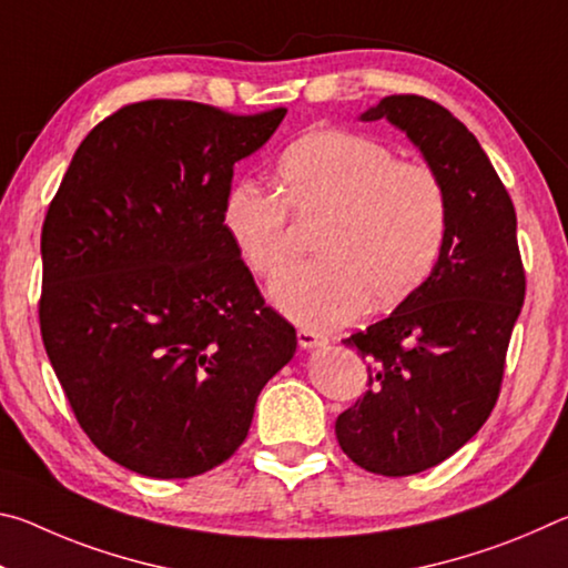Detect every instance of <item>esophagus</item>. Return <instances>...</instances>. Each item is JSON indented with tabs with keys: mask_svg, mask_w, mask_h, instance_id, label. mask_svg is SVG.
<instances>
[{
	"mask_svg": "<svg viewBox=\"0 0 568 568\" xmlns=\"http://www.w3.org/2000/svg\"><path fill=\"white\" fill-rule=\"evenodd\" d=\"M297 343H301V348H315V345L325 343V335L315 333L311 328H301L297 331Z\"/></svg>",
	"mask_w": 568,
	"mask_h": 568,
	"instance_id": "34e87169",
	"label": "esophagus"
}]
</instances>
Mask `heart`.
<instances>
[{
  "mask_svg": "<svg viewBox=\"0 0 568 568\" xmlns=\"http://www.w3.org/2000/svg\"><path fill=\"white\" fill-rule=\"evenodd\" d=\"M281 192L237 182L223 227L257 277H277L297 255V225L318 227L321 261L273 285V301L311 328L348 323L365 305L393 307L428 281L444 250L448 192L434 168L398 160L381 140L311 130L275 165Z\"/></svg>",
  "mask_w": 568,
  "mask_h": 568,
  "instance_id": "1",
  "label": "heart"
}]
</instances>
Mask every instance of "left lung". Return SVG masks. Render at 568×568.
I'll return each mask as SVG.
<instances>
[{"mask_svg": "<svg viewBox=\"0 0 568 568\" xmlns=\"http://www.w3.org/2000/svg\"><path fill=\"white\" fill-rule=\"evenodd\" d=\"M363 120L406 132L448 192L434 273L343 341L368 361V390L335 420L343 454L371 474L410 476L454 456L491 416L526 271L511 195L464 122L420 94L383 98Z\"/></svg>", "mask_w": 568, "mask_h": 568, "instance_id": "8db88e82", "label": "left lung"}]
</instances>
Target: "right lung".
Instances as JSON below:
<instances>
[{"label":"right lung","mask_w":568,"mask_h":568,"mask_svg":"<svg viewBox=\"0 0 568 568\" xmlns=\"http://www.w3.org/2000/svg\"><path fill=\"white\" fill-rule=\"evenodd\" d=\"M285 108L145 100L94 124L42 225L40 331L80 428L114 464L190 478L243 446L295 353L223 227L235 162Z\"/></svg>","instance_id":"add662e5"}]
</instances>
